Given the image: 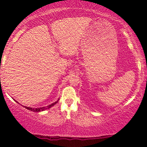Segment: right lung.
<instances>
[{"label":"right lung","instance_id":"right-lung-1","mask_svg":"<svg viewBox=\"0 0 147 147\" xmlns=\"http://www.w3.org/2000/svg\"><path fill=\"white\" fill-rule=\"evenodd\" d=\"M59 99H58V100L56 101V102H55L52 103V104H50V105H49V106H45V107L36 108V109H34V108L28 107V106H24V107L25 108V109H28V110H30V111H33V112H40V111H43L46 110V109H50V108H51L52 106H53L54 105H55V104H56L58 102ZM17 102L18 104V102Z\"/></svg>","mask_w":147,"mask_h":147}]
</instances>
